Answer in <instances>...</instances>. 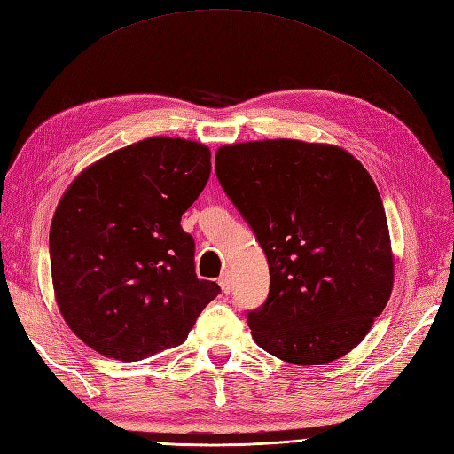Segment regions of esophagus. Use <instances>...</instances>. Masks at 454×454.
<instances>
[{"instance_id":"1","label":"esophagus","mask_w":454,"mask_h":454,"mask_svg":"<svg viewBox=\"0 0 454 454\" xmlns=\"http://www.w3.org/2000/svg\"><path fill=\"white\" fill-rule=\"evenodd\" d=\"M218 285L222 286V291H224L226 294L232 291V278H230V273H222L218 277Z\"/></svg>"}]
</instances>
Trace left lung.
<instances>
[{
	"label": "left lung",
	"instance_id": "1",
	"mask_svg": "<svg viewBox=\"0 0 454 454\" xmlns=\"http://www.w3.org/2000/svg\"><path fill=\"white\" fill-rule=\"evenodd\" d=\"M216 177L267 255L269 296L247 312L255 343L302 366L355 349L394 283L369 171L330 144L281 138L222 146Z\"/></svg>",
	"mask_w": 454,
	"mask_h": 454
}]
</instances>
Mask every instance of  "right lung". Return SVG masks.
<instances>
[{"label":"right lung","mask_w":454,"mask_h":454,"mask_svg":"<svg viewBox=\"0 0 454 454\" xmlns=\"http://www.w3.org/2000/svg\"><path fill=\"white\" fill-rule=\"evenodd\" d=\"M210 176L199 142L153 137L82 171L51 226L56 302L91 349L140 361L187 340L220 286L195 273L181 215Z\"/></svg>","instance_id":"obj_1"}]
</instances>
